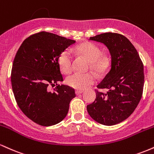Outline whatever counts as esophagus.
<instances>
[{
    "label": "esophagus",
    "instance_id": "1",
    "mask_svg": "<svg viewBox=\"0 0 154 154\" xmlns=\"http://www.w3.org/2000/svg\"><path fill=\"white\" fill-rule=\"evenodd\" d=\"M83 92V90H77V91H75V93L76 95H79L80 94V93H82Z\"/></svg>",
    "mask_w": 154,
    "mask_h": 154
}]
</instances>
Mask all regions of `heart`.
I'll use <instances>...</instances> for the list:
<instances>
[{
  "label": "heart",
  "mask_w": 154,
  "mask_h": 154,
  "mask_svg": "<svg viewBox=\"0 0 154 154\" xmlns=\"http://www.w3.org/2000/svg\"><path fill=\"white\" fill-rule=\"evenodd\" d=\"M74 51L89 61L88 68L98 74H103L110 66L111 59L108 55H101V49L96 44L91 42H85L75 48ZM59 63L61 71L68 74L72 70V56L69 50L61 53L59 58ZM95 80V77L92 72L76 73L68 76L66 83L71 88L77 90H82Z\"/></svg>",
  "instance_id": "heart-1"
}]
</instances>
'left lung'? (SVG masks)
Masks as SVG:
<instances>
[{
    "instance_id": "1",
    "label": "left lung",
    "mask_w": 154,
    "mask_h": 154,
    "mask_svg": "<svg viewBox=\"0 0 154 154\" xmlns=\"http://www.w3.org/2000/svg\"><path fill=\"white\" fill-rule=\"evenodd\" d=\"M89 40L103 43L111 54V68L97 85L96 98L87 106L90 116L97 122L114 125L132 114L142 98L143 63L131 42L124 35L106 32ZM106 89V93L98 91Z\"/></svg>"
}]
</instances>
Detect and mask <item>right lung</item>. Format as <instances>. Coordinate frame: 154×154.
<instances>
[{"label": "right lung", "mask_w": 154, "mask_h": 154, "mask_svg": "<svg viewBox=\"0 0 154 154\" xmlns=\"http://www.w3.org/2000/svg\"><path fill=\"white\" fill-rule=\"evenodd\" d=\"M75 40L48 32L28 37L17 51L11 69L12 90L20 109L29 119L42 126H51L66 117L69 103L76 96L63 81L59 58ZM56 84L54 92L48 87Z\"/></svg>", "instance_id": "add662e5"}]
</instances>
